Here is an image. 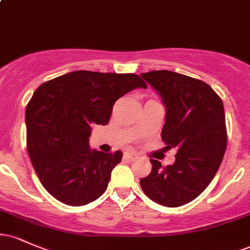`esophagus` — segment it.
Segmentation results:
<instances>
[{
    "instance_id": "34e87169",
    "label": "esophagus",
    "mask_w": 250,
    "mask_h": 250,
    "mask_svg": "<svg viewBox=\"0 0 250 250\" xmlns=\"http://www.w3.org/2000/svg\"><path fill=\"white\" fill-rule=\"evenodd\" d=\"M125 157L129 161H134V160H136L137 157H139V155L136 153H134V151H125Z\"/></svg>"
}]
</instances>
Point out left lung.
Instances as JSON below:
<instances>
[{"label": "left lung", "instance_id": "1", "mask_svg": "<svg viewBox=\"0 0 250 250\" xmlns=\"http://www.w3.org/2000/svg\"><path fill=\"white\" fill-rule=\"evenodd\" d=\"M160 93L167 114L162 141L176 148L175 163L151 159V171L140 180L150 200L165 207H180L208 187L225 156L227 127L223 103L210 85L170 70L141 74Z\"/></svg>", "mask_w": 250, "mask_h": 250}]
</instances>
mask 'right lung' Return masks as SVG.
<instances>
[{
    "mask_svg": "<svg viewBox=\"0 0 250 250\" xmlns=\"http://www.w3.org/2000/svg\"><path fill=\"white\" fill-rule=\"evenodd\" d=\"M135 88H147L136 74L77 70L36 89L25 110L27 149L51 196L79 207L104 193L123 154L90 150L91 125H108L115 102Z\"/></svg>",
    "mask_w": 250,
    "mask_h": 250,
    "instance_id": "right-lung-1",
    "label": "right lung"
}]
</instances>
